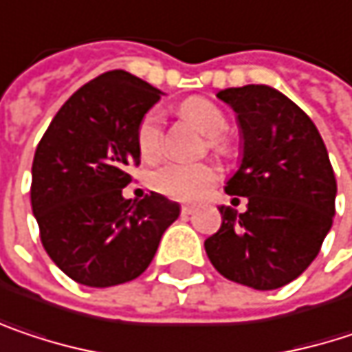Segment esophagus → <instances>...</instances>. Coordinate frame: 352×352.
Listing matches in <instances>:
<instances>
[{
    "mask_svg": "<svg viewBox=\"0 0 352 352\" xmlns=\"http://www.w3.org/2000/svg\"><path fill=\"white\" fill-rule=\"evenodd\" d=\"M195 213V208H191V206H183L181 208V215L183 217H189V215H193Z\"/></svg>",
    "mask_w": 352,
    "mask_h": 352,
    "instance_id": "1",
    "label": "esophagus"
}]
</instances>
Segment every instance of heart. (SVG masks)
I'll list each match as a JSON object with an SVG mask.
<instances>
[{
    "label": "heart",
    "mask_w": 352,
    "mask_h": 352,
    "mask_svg": "<svg viewBox=\"0 0 352 352\" xmlns=\"http://www.w3.org/2000/svg\"><path fill=\"white\" fill-rule=\"evenodd\" d=\"M181 114L199 126L209 137V144L215 148L223 146L219 137L226 126V114L217 104L208 98H189L181 104ZM161 135H163V112L151 109L144 114L137 129V146L143 159H157L161 153ZM217 181V169L209 163H167L153 171L148 179L151 187L175 201H195Z\"/></svg>",
    "instance_id": "b5f03b06"
}]
</instances>
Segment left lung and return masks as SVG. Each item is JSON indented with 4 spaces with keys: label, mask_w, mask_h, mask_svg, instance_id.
Segmentation results:
<instances>
[{
    "label": "left lung",
    "mask_w": 352,
    "mask_h": 352,
    "mask_svg": "<svg viewBox=\"0 0 352 352\" xmlns=\"http://www.w3.org/2000/svg\"><path fill=\"white\" fill-rule=\"evenodd\" d=\"M217 98L238 114L243 141L226 191L248 197V209L219 208L221 228L206 252L223 278L276 290L320 252L335 215V171L314 122L276 88L248 84L219 90Z\"/></svg>",
    "instance_id": "left-lung-1"
}]
</instances>
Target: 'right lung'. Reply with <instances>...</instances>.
Segmentation results:
<instances>
[{
	"label": "right lung",
	"instance_id": "obj_1",
	"mask_svg": "<svg viewBox=\"0 0 352 352\" xmlns=\"http://www.w3.org/2000/svg\"><path fill=\"white\" fill-rule=\"evenodd\" d=\"M161 90L124 70L78 88L52 118L32 165V211L52 262L92 288L139 278L179 204L159 193L124 199L141 163L137 129Z\"/></svg>",
	"mask_w": 352,
	"mask_h": 352
}]
</instances>
